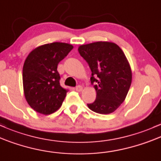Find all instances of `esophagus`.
<instances>
[{"label": "esophagus", "mask_w": 161, "mask_h": 161, "mask_svg": "<svg viewBox=\"0 0 161 161\" xmlns=\"http://www.w3.org/2000/svg\"><path fill=\"white\" fill-rule=\"evenodd\" d=\"M75 90H77V91H78V92H81L83 90V86H80V85H78V86H77L75 87Z\"/></svg>", "instance_id": "34e87169"}]
</instances>
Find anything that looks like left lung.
I'll use <instances>...</instances> for the list:
<instances>
[{
	"label": "left lung",
	"instance_id": "1",
	"mask_svg": "<svg viewBox=\"0 0 161 161\" xmlns=\"http://www.w3.org/2000/svg\"><path fill=\"white\" fill-rule=\"evenodd\" d=\"M92 71L91 84L97 92L93 103L87 104L92 111L109 114L125 100L132 80V72L127 58L120 47L111 42H96L78 47Z\"/></svg>",
	"mask_w": 161,
	"mask_h": 161
}]
</instances>
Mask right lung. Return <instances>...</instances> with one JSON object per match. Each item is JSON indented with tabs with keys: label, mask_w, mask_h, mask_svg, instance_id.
<instances>
[{
	"label": "right lung",
	"mask_w": 161,
	"mask_h": 161,
	"mask_svg": "<svg viewBox=\"0 0 161 161\" xmlns=\"http://www.w3.org/2000/svg\"><path fill=\"white\" fill-rule=\"evenodd\" d=\"M64 42H52L36 47L26 57L23 68V92L32 109L43 115L56 112L68 90L60 85L58 63L73 49Z\"/></svg>",
	"instance_id": "1"
}]
</instances>
